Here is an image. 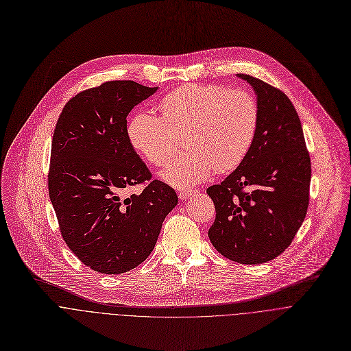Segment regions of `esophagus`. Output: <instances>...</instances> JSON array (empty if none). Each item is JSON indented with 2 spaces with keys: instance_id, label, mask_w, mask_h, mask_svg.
Returning <instances> with one entry per match:
<instances>
[{
  "instance_id": "34e87169",
  "label": "esophagus",
  "mask_w": 351,
  "mask_h": 351,
  "mask_svg": "<svg viewBox=\"0 0 351 351\" xmlns=\"http://www.w3.org/2000/svg\"><path fill=\"white\" fill-rule=\"evenodd\" d=\"M194 194H195L194 190H182V191L179 193V198H180V199H187V198H190V197L194 195Z\"/></svg>"
}]
</instances>
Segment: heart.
Masks as SVG:
<instances>
[{
    "instance_id": "obj_1",
    "label": "heart",
    "mask_w": 351,
    "mask_h": 351,
    "mask_svg": "<svg viewBox=\"0 0 351 351\" xmlns=\"http://www.w3.org/2000/svg\"><path fill=\"white\" fill-rule=\"evenodd\" d=\"M161 115L138 111L128 124V136L136 152L162 167L174 155L180 135L188 150L161 172L178 189L206 180L216 169H234L245 158L256 135L259 107L243 89L187 84L160 101Z\"/></svg>"
}]
</instances>
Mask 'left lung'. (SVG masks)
<instances>
[{"label": "left lung", "instance_id": "8db88e82", "mask_svg": "<svg viewBox=\"0 0 351 351\" xmlns=\"http://www.w3.org/2000/svg\"><path fill=\"white\" fill-rule=\"evenodd\" d=\"M237 77L254 88L259 123L237 169L206 189L216 209L208 237L224 258L259 265L281 255L300 228L308 206L311 164L288 96L252 75Z\"/></svg>", "mask_w": 351, "mask_h": 351}]
</instances>
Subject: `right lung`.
Here are the masks:
<instances>
[{
    "label": "right lung",
    "mask_w": 351,
    "mask_h": 351,
    "mask_svg": "<svg viewBox=\"0 0 351 351\" xmlns=\"http://www.w3.org/2000/svg\"><path fill=\"white\" fill-rule=\"evenodd\" d=\"M157 89L108 81L70 99L56 123L49 198L67 247L101 274H123L143 263L178 204L172 187L152 180L127 131V115ZM145 181L143 192L125 197Z\"/></svg>",
    "instance_id": "right-lung-1"
}]
</instances>
